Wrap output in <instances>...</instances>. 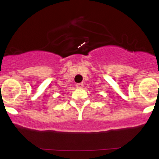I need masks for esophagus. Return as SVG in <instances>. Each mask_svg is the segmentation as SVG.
Here are the masks:
<instances>
[{"instance_id":"34e87169","label":"esophagus","mask_w":159,"mask_h":159,"mask_svg":"<svg viewBox=\"0 0 159 159\" xmlns=\"http://www.w3.org/2000/svg\"><path fill=\"white\" fill-rule=\"evenodd\" d=\"M76 88L78 89H82L84 88V84H83V83H78L76 84Z\"/></svg>"}]
</instances>
